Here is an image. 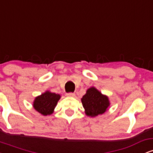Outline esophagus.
I'll list each match as a JSON object with an SVG mask.
<instances>
[{
  "mask_svg": "<svg viewBox=\"0 0 153 153\" xmlns=\"http://www.w3.org/2000/svg\"><path fill=\"white\" fill-rule=\"evenodd\" d=\"M66 96H70V97H73V96H75V94L74 93H68V94H66Z\"/></svg>",
  "mask_w": 153,
  "mask_h": 153,
  "instance_id": "1",
  "label": "esophagus"
}]
</instances>
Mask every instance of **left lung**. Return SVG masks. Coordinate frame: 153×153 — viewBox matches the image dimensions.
<instances>
[{
	"instance_id": "left-lung-1",
	"label": "left lung",
	"mask_w": 153,
	"mask_h": 153,
	"mask_svg": "<svg viewBox=\"0 0 153 153\" xmlns=\"http://www.w3.org/2000/svg\"><path fill=\"white\" fill-rule=\"evenodd\" d=\"M81 102L88 117H96L104 114L110 106V101L106 95L101 94L95 87H91L82 96Z\"/></svg>"
}]
</instances>
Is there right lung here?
Listing matches in <instances>:
<instances>
[{
	"mask_svg": "<svg viewBox=\"0 0 153 153\" xmlns=\"http://www.w3.org/2000/svg\"><path fill=\"white\" fill-rule=\"evenodd\" d=\"M60 98L61 96L59 94L46 91L35 98L33 102V107L42 115H50L54 112V108Z\"/></svg>",
	"mask_w": 153,
	"mask_h": 153,
	"instance_id": "obj_1",
	"label": "right lung"
}]
</instances>
